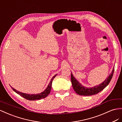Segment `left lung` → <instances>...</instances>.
<instances>
[{
	"label": "left lung",
	"instance_id": "8db88e82",
	"mask_svg": "<svg viewBox=\"0 0 122 122\" xmlns=\"http://www.w3.org/2000/svg\"><path fill=\"white\" fill-rule=\"evenodd\" d=\"M114 71V68L113 67L110 74L108 76V77L104 80L102 83L98 85L95 86L92 88H87L82 86L75 78L74 77L72 73H71V82L72 83L73 88L74 91L77 94L83 96H90L96 94L102 90L105 89L107 86L112 79L113 76Z\"/></svg>",
	"mask_w": 122,
	"mask_h": 122
}]
</instances>
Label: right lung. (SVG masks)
Instances as JSON below:
<instances>
[{"label": "right lung", "instance_id": "obj_1", "mask_svg": "<svg viewBox=\"0 0 122 122\" xmlns=\"http://www.w3.org/2000/svg\"><path fill=\"white\" fill-rule=\"evenodd\" d=\"M57 74H56V75H55L54 77H53L51 81L49 83L46 89L43 92L39 93V94H26V93H24L22 92H20L18 91H17L16 90H15V89H14L13 88H12V86L11 88L12 89V90L13 91L16 92L18 94H19L21 96H22L23 97L26 98V99L29 100V101H35V100H39L42 98H45L51 92V85H52V82L53 81V79H54L55 77L57 76Z\"/></svg>", "mask_w": 122, "mask_h": 122}]
</instances>
